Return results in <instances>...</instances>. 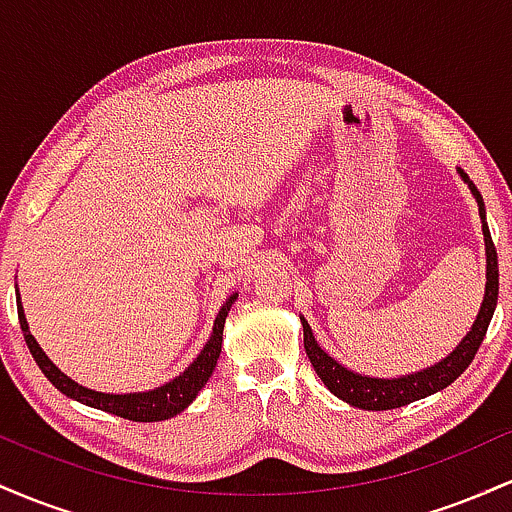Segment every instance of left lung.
I'll list each match as a JSON object with an SVG mask.
<instances>
[{
  "mask_svg": "<svg viewBox=\"0 0 512 512\" xmlns=\"http://www.w3.org/2000/svg\"><path fill=\"white\" fill-rule=\"evenodd\" d=\"M460 175L464 182L469 185L472 195L477 197L479 202V216L481 223H484V243H486V296L484 303H481L477 322L472 325L467 337L462 339L460 346H457L452 354L445 358V361L436 363V366L421 370V373L407 375V378H395V380H380V378H363V375L354 373V370H346L339 366L332 356H327L325 351L320 349V344L315 342L313 332H310V325L303 320V344L305 354H308L310 363H313L315 373L320 375L322 383L327 385V390L334 392L339 399L349 402L351 407L358 409H397L404 407V404L416 402V399H424L433 392L443 390L450 383H455L457 378L467 370L469 363L477 356L481 342H484L486 330H489V322L493 317V310H496L498 303V255L496 245H493L489 226H486V211H484V199H481L479 190L474 187V182L467 178V173Z\"/></svg>",
  "mask_w": 512,
  "mask_h": 512,
  "instance_id": "left-lung-1",
  "label": "left lung"
}]
</instances>
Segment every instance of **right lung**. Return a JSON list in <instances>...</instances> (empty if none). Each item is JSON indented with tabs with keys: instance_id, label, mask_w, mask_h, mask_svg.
I'll return each mask as SVG.
<instances>
[{
	"instance_id": "1",
	"label": "right lung",
	"mask_w": 512,
	"mask_h": 512,
	"mask_svg": "<svg viewBox=\"0 0 512 512\" xmlns=\"http://www.w3.org/2000/svg\"><path fill=\"white\" fill-rule=\"evenodd\" d=\"M236 296H231L226 301V305L219 310L214 322V332H211L207 346L202 349V354L195 358L190 368L185 373L178 375L175 380H170L163 387H156L151 392H134V395H103V392L96 390H86V387L76 385L74 380H69L62 370H57L55 363L45 356V351L40 349L38 342L33 339V334L28 332V322L26 315H23L21 301H19V322H21V332L23 339H26L28 349L38 363L40 370L45 373V378L50 380L57 390L64 392L67 397L76 399V402L88 404V407H96L101 411H110V414L122 416V419L129 421H163L170 419V416L180 414L192 399L197 397V392L207 385L209 375L214 373L216 361H219L221 354V342H223V322H226L228 310H231Z\"/></svg>"
}]
</instances>
